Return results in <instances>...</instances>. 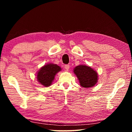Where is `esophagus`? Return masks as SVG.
<instances>
[{
  "label": "esophagus",
  "mask_w": 132,
  "mask_h": 132,
  "mask_svg": "<svg viewBox=\"0 0 132 132\" xmlns=\"http://www.w3.org/2000/svg\"><path fill=\"white\" fill-rule=\"evenodd\" d=\"M64 68H65L66 70H68L69 68H70V66H69V65H68V64H66V65H64Z\"/></svg>",
  "instance_id": "obj_1"
}]
</instances>
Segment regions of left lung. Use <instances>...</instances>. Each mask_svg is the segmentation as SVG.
I'll return each mask as SVG.
<instances>
[{
	"label": "left lung",
	"instance_id": "1",
	"mask_svg": "<svg viewBox=\"0 0 132 132\" xmlns=\"http://www.w3.org/2000/svg\"><path fill=\"white\" fill-rule=\"evenodd\" d=\"M73 72L79 80L80 86L82 87H92L98 81V75L97 71L90 66L80 64L76 67Z\"/></svg>",
	"mask_w": 132,
	"mask_h": 132
}]
</instances>
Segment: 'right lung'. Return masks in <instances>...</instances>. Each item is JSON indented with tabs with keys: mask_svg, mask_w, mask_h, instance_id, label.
Masks as SVG:
<instances>
[{
	"mask_svg": "<svg viewBox=\"0 0 132 132\" xmlns=\"http://www.w3.org/2000/svg\"><path fill=\"white\" fill-rule=\"evenodd\" d=\"M61 70V67L56 64H45L37 72V81L46 87L50 86L55 79V75Z\"/></svg>",
	"mask_w": 132,
	"mask_h": 132,
	"instance_id": "1",
	"label": "right lung"
}]
</instances>
